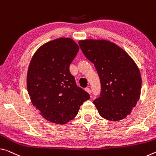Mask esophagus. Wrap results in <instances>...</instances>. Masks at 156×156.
<instances>
[{
  "mask_svg": "<svg viewBox=\"0 0 156 156\" xmlns=\"http://www.w3.org/2000/svg\"><path fill=\"white\" fill-rule=\"evenodd\" d=\"M85 90L87 92V93H88V94H90L91 93V90L89 88H85Z\"/></svg>",
  "mask_w": 156,
  "mask_h": 156,
  "instance_id": "obj_1",
  "label": "esophagus"
}]
</instances>
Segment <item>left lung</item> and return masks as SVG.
<instances>
[{
  "label": "left lung",
  "instance_id": "left-lung-1",
  "mask_svg": "<svg viewBox=\"0 0 156 156\" xmlns=\"http://www.w3.org/2000/svg\"><path fill=\"white\" fill-rule=\"evenodd\" d=\"M81 51L94 66L100 79V97L93 103L99 115L119 121L131 114L140 98L142 78L136 62L126 51L109 41H79Z\"/></svg>",
  "mask_w": 156,
  "mask_h": 156
}]
</instances>
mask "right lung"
Instances as JSON below:
<instances>
[{
	"mask_svg": "<svg viewBox=\"0 0 156 156\" xmlns=\"http://www.w3.org/2000/svg\"><path fill=\"white\" fill-rule=\"evenodd\" d=\"M79 49L70 38H58L42 45L30 61L28 94L41 115L52 123L64 124L72 120L90 98L88 93L77 87L69 70Z\"/></svg>",
	"mask_w": 156,
	"mask_h": 156,
	"instance_id": "right-lung-1",
	"label": "right lung"
}]
</instances>
